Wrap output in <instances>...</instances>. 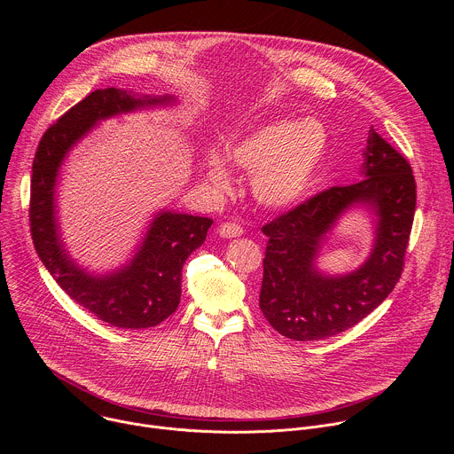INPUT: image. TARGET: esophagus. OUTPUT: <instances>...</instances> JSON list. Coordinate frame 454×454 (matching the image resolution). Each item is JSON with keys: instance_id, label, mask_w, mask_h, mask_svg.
Masks as SVG:
<instances>
[{"instance_id": "1", "label": "esophagus", "mask_w": 454, "mask_h": 454, "mask_svg": "<svg viewBox=\"0 0 454 454\" xmlns=\"http://www.w3.org/2000/svg\"><path fill=\"white\" fill-rule=\"evenodd\" d=\"M244 233L242 226L237 223H223L219 226V235L224 239H231V237H240Z\"/></svg>"}]
</instances>
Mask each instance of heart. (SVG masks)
<instances>
[{
    "mask_svg": "<svg viewBox=\"0 0 454 454\" xmlns=\"http://www.w3.org/2000/svg\"><path fill=\"white\" fill-rule=\"evenodd\" d=\"M325 154L327 133L312 118L271 121L226 145V159L239 170L253 174V196L268 208H289L303 201L317 179ZM205 168L217 190H231L233 176L221 154L210 153Z\"/></svg>",
    "mask_w": 454,
    "mask_h": 454,
    "instance_id": "1",
    "label": "heart"
}]
</instances>
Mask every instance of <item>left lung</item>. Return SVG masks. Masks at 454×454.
<instances>
[{
	"label": "left lung",
	"mask_w": 454,
	"mask_h": 454,
	"mask_svg": "<svg viewBox=\"0 0 454 454\" xmlns=\"http://www.w3.org/2000/svg\"><path fill=\"white\" fill-rule=\"evenodd\" d=\"M363 179L331 186L262 226L268 235L261 310L270 325L296 341H316L354 327L390 294L404 271L417 184L411 165L372 127ZM354 202L378 214V239L369 261L345 278L313 270L318 242Z\"/></svg>",
	"instance_id": "1"
}]
</instances>
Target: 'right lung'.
<instances>
[{"mask_svg":"<svg viewBox=\"0 0 454 454\" xmlns=\"http://www.w3.org/2000/svg\"><path fill=\"white\" fill-rule=\"evenodd\" d=\"M168 97H135L107 88L90 93L43 135L30 181V231L44 268L77 305L118 329H149L176 312L181 271L192 251L207 239L212 219L161 212L153 221L133 262L107 277H90L64 253L55 223V181L70 147L102 118L168 102Z\"/></svg>","mask_w":454,"mask_h":454,"instance_id":"1","label":"right lung"}]
</instances>
